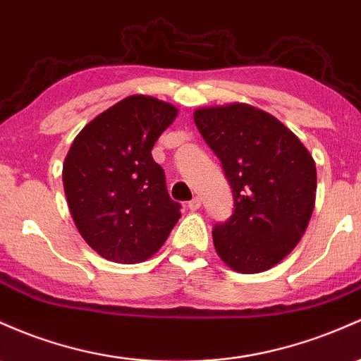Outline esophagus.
<instances>
[{
	"mask_svg": "<svg viewBox=\"0 0 361 361\" xmlns=\"http://www.w3.org/2000/svg\"><path fill=\"white\" fill-rule=\"evenodd\" d=\"M200 205H202V200L199 199V197H193V199L188 202L190 211H197V209H200Z\"/></svg>",
	"mask_w": 361,
	"mask_h": 361,
	"instance_id": "esophagus-1",
	"label": "esophagus"
}]
</instances>
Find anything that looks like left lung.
I'll return each mask as SVG.
<instances>
[{"instance_id": "8db88e82", "label": "left lung", "mask_w": 361, "mask_h": 361, "mask_svg": "<svg viewBox=\"0 0 361 361\" xmlns=\"http://www.w3.org/2000/svg\"><path fill=\"white\" fill-rule=\"evenodd\" d=\"M193 121L233 190V214L212 228L217 255L243 274L274 267L314 212V157L290 128L253 106L202 108Z\"/></svg>"}]
</instances>
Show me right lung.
Returning <instances> with one entry per match:
<instances>
[{"instance_id":"right-lung-1","label":"right lung","mask_w":361,"mask_h":361,"mask_svg":"<svg viewBox=\"0 0 361 361\" xmlns=\"http://www.w3.org/2000/svg\"><path fill=\"white\" fill-rule=\"evenodd\" d=\"M178 109L130 96L94 118L73 140L63 164V187L77 229L111 262H144L180 219L154 144Z\"/></svg>"}]
</instances>
